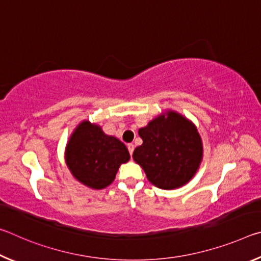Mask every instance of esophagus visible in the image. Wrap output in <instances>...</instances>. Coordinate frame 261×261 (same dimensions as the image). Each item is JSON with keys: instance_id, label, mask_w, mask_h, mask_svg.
<instances>
[{"instance_id": "obj_1", "label": "esophagus", "mask_w": 261, "mask_h": 261, "mask_svg": "<svg viewBox=\"0 0 261 261\" xmlns=\"http://www.w3.org/2000/svg\"><path fill=\"white\" fill-rule=\"evenodd\" d=\"M127 149H129V153L132 154V153H134V149H135V145L134 144H127Z\"/></svg>"}]
</instances>
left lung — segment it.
<instances>
[{
    "mask_svg": "<svg viewBox=\"0 0 261 261\" xmlns=\"http://www.w3.org/2000/svg\"><path fill=\"white\" fill-rule=\"evenodd\" d=\"M138 134L143 144L136 147L132 158L153 185L177 189L197 173L202 160V141L196 125L183 115L168 110Z\"/></svg>",
    "mask_w": 261,
    "mask_h": 261,
    "instance_id": "obj_1",
    "label": "left lung"
}]
</instances>
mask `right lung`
I'll return each instance as SVG.
<instances>
[{"instance_id":"1","label":"right lung","mask_w":261,"mask_h":261,"mask_svg":"<svg viewBox=\"0 0 261 261\" xmlns=\"http://www.w3.org/2000/svg\"><path fill=\"white\" fill-rule=\"evenodd\" d=\"M129 160V151L121 140L88 121L78 124L65 147V162L73 177L95 190L112 184L118 168Z\"/></svg>"}]
</instances>
